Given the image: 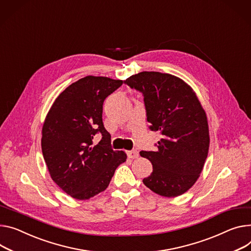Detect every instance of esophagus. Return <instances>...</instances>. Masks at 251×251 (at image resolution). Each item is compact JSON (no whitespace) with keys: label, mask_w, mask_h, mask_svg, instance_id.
<instances>
[{"label":"esophagus","mask_w":251,"mask_h":251,"mask_svg":"<svg viewBox=\"0 0 251 251\" xmlns=\"http://www.w3.org/2000/svg\"><path fill=\"white\" fill-rule=\"evenodd\" d=\"M127 157L129 159H137L139 157V151L137 150H131L127 151Z\"/></svg>","instance_id":"34e87169"}]
</instances>
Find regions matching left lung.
Here are the masks:
<instances>
[{"instance_id": "obj_1", "label": "left lung", "mask_w": 251, "mask_h": 251, "mask_svg": "<svg viewBox=\"0 0 251 251\" xmlns=\"http://www.w3.org/2000/svg\"><path fill=\"white\" fill-rule=\"evenodd\" d=\"M125 83L143 94L150 129L163 136L156 151H140L152 165L144 184L164 197L184 194L199 178L208 155L205 110L193 89L174 75L143 71Z\"/></svg>"}]
</instances>
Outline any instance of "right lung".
I'll return each instance as SVG.
<instances>
[{"label": "right lung", "mask_w": 251, "mask_h": 251, "mask_svg": "<svg viewBox=\"0 0 251 251\" xmlns=\"http://www.w3.org/2000/svg\"><path fill=\"white\" fill-rule=\"evenodd\" d=\"M123 80L86 76L69 85L52 104L42 128L43 157L52 180L72 198L86 200L104 191L126 152L113 151L102 123L104 100ZM103 138L94 146L93 138Z\"/></svg>", "instance_id": "right-lung-1"}]
</instances>
